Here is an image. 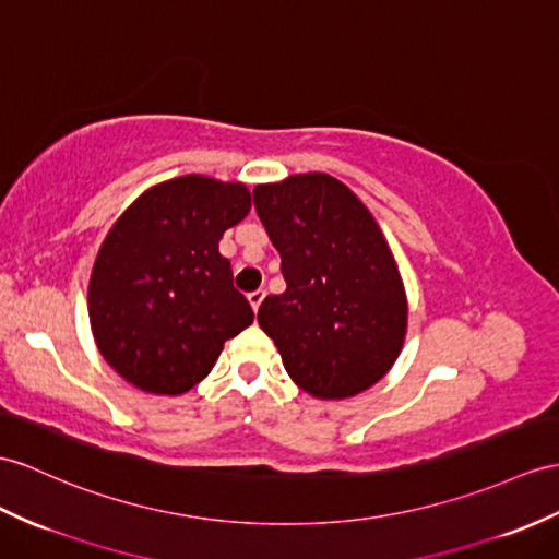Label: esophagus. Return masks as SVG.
Returning a JSON list of instances; mask_svg holds the SVG:
<instances>
[{
  "mask_svg": "<svg viewBox=\"0 0 559 559\" xmlns=\"http://www.w3.org/2000/svg\"><path fill=\"white\" fill-rule=\"evenodd\" d=\"M263 298H265V292H263V289H255V292L249 294V304H251V308H253L255 312H258V308H261Z\"/></svg>",
  "mask_w": 559,
  "mask_h": 559,
  "instance_id": "obj_1",
  "label": "esophagus"
}]
</instances>
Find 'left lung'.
<instances>
[{
	"mask_svg": "<svg viewBox=\"0 0 559 559\" xmlns=\"http://www.w3.org/2000/svg\"><path fill=\"white\" fill-rule=\"evenodd\" d=\"M253 199L287 282L258 308V324L312 399L358 396L391 370L407 332L403 277L382 227L326 173L255 185Z\"/></svg>",
	"mask_w": 559,
	"mask_h": 559,
	"instance_id": "left-lung-1",
	"label": "left lung"
}]
</instances>
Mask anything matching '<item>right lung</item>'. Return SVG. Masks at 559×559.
<instances>
[{
  "mask_svg": "<svg viewBox=\"0 0 559 559\" xmlns=\"http://www.w3.org/2000/svg\"><path fill=\"white\" fill-rule=\"evenodd\" d=\"M251 211L243 182L180 175L148 187L108 229L87 287L94 344L114 370L156 396L209 377L227 338L253 322L217 251Z\"/></svg>",
  "mask_w": 559,
  "mask_h": 559,
  "instance_id": "right-lung-1",
  "label": "right lung"
}]
</instances>
